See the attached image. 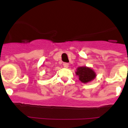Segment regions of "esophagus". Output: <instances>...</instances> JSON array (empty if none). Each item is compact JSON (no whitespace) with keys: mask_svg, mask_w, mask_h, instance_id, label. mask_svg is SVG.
Here are the masks:
<instances>
[{"mask_svg":"<svg viewBox=\"0 0 128 128\" xmlns=\"http://www.w3.org/2000/svg\"><path fill=\"white\" fill-rule=\"evenodd\" d=\"M63 66H64V67H65V68H67L68 66V65H69V64H68V63H63Z\"/></svg>","mask_w":128,"mask_h":128,"instance_id":"esophagus-1","label":"esophagus"}]
</instances>
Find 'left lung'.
<instances>
[{
    "label": "left lung",
    "mask_w": 128,
    "mask_h": 128,
    "mask_svg": "<svg viewBox=\"0 0 128 128\" xmlns=\"http://www.w3.org/2000/svg\"><path fill=\"white\" fill-rule=\"evenodd\" d=\"M76 75L79 76L80 80L83 83L91 81L96 76L94 71L86 66L78 67L77 69Z\"/></svg>",
    "instance_id": "8db88e82"
}]
</instances>
